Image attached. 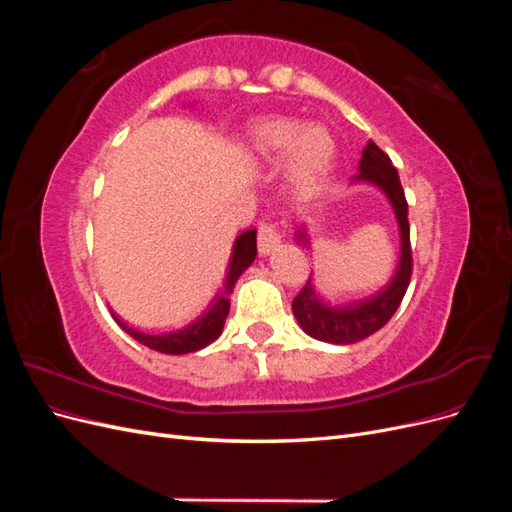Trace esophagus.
<instances>
[{
  "label": "esophagus",
  "mask_w": 512,
  "mask_h": 512,
  "mask_svg": "<svg viewBox=\"0 0 512 512\" xmlns=\"http://www.w3.org/2000/svg\"><path fill=\"white\" fill-rule=\"evenodd\" d=\"M277 245H280V232H277L275 224L262 222L258 226V252H260V256H269Z\"/></svg>",
  "instance_id": "esophagus-1"
}]
</instances>
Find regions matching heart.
Returning <instances> with one entry per match:
<instances>
[{
  "label": "heart",
  "instance_id": "b5f03b06",
  "mask_svg": "<svg viewBox=\"0 0 512 512\" xmlns=\"http://www.w3.org/2000/svg\"><path fill=\"white\" fill-rule=\"evenodd\" d=\"M245 143L262 162H277L284 153V170L290 190L299 198L314 196L335 162V138L327 126L292 117H269L252 123Z\"/></svg>",
  "mask_w": 512,
  "mask_h": 512
}]
</instances>
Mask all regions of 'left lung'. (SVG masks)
<instances>
[{"label": "left lung", "mask_w": 512, "mask_h": 512, "mask_svg": "<svg viewBox=\"0 0 512 512\" xmlns=\"http://www.w3.org/2000/svg\"><path fill=\"white\" fill-rule=\"evenodd\" d=\"M352 181L374 183L389 198L399 226V262L393 277L380 290L365 294L361 299L335 303L324 299L312 284V277L305 282L301 292L292 301V314L301 324V329L314 339L329 344H354L380 331L404 299L412 277V247H410V224H408V203L404 188L397 175V168L391 158L374 143L369 141L363 149L359 162V173Z\"/></svg>", "instance_id": "1"}]
</instances>
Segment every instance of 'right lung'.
<instances>
[{"instance_id": "obj_1", "label": "right lung", "mask_w": 512, "mask_h": 512, "mask_svg": "<svg viewBox=\"0 0 512 512\" xmlns=\"http://www.w3.org/2000/svg\"><path fill=\"white\" fill-rule=\"evenodd\" d=\"M254 258H256V230L250 228L241 232V235L235 239L226 273L222 277V282L218 284V288L213 290L207 305L200 309V314L196 318H192L188 324H183V327L153 333V331L132 329L126 322H121L115 314L113 318L123 331L136 339V342H141L151 350H158L164 354L196 352L220 337L226 316L230 312L232 288H235L241 273L252 265Z\"/></svg>"}]
</instances>
